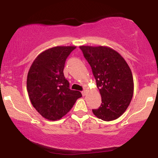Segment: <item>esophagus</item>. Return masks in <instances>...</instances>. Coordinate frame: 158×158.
<instances>
[{"label": "esophagus", "mask_w": 158, "mask_h": 158, "mask_svg": "<svg viewBox=\"0 0 158 158\" xmlns=\"http://www.w3.org/2000/svg\"><path fill=\"white\" fill-rule=\"evenodd\" d=\"M81 93H82V95H83V96H85L86 94H87V92H86V90H83V91H82Z\"/></svg>", "instance_id": "obj_1"}]
</instances>
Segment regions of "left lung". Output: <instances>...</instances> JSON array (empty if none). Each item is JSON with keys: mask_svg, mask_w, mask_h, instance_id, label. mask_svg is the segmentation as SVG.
<instances>
[{"mask_svg": "<svg viewBox=\"0 0 158 158\" xmlns=\"http://www.w3.org/2000/svg\"><path fill=\"white\" fill-rule=\"evenodd\" d=\"M91 67L101 96V104L93 113L106 122L115 120L128 108L134 93V81L128 64L119 53L108 47L81 46Z\"/></svg>", "mask_w": 158, "mask_h": 158, "instance_id": "left-lung-1", "label": "left lung"}]
</instances>
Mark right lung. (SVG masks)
I'll use <instances>...</instances> for the list:
<instances>
[{
    "mask_svg": "<svg viewBox=\"0 0 158 158\" xmlns=\"http://www.w3.org/2000/svg\"><path fill=\"white\" fill-rule=\"evenodd\" d=\"M76 48L59 46L40 54L32 63L27 75V91L31 103L43 117L55 121L72 109L81 93L70 89L64 76L67 57Z\"/></svg>",
    "mask_w": 158,
    "mask_h": 158,
    "instance_id": "1",
    "label": "right lung"
}]
</instances>
